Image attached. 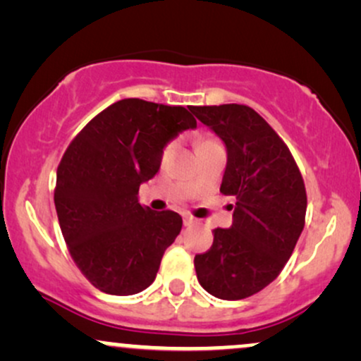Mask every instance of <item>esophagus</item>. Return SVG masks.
I'll return each mask as SVG.
<instances>
[{"label":"esophagus","instance_id":"obj_1","mask_svg":"<svg viewBox=\"0 0 361 361\" xmlns=\"http://www.w3.org/2000/svg\"><path fill=\"white\" fill-rule=\"evenodd\" d=\"M183 224H185V226H193V224H197V219L186 214V215H183Z\"/></svg>","mask_w":361,"mask_h":361}]
</instances>
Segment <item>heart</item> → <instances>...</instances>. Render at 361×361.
I'll return each mask as SVG.
<instances>
[{
	"label": "heart",
	"instance_id": "obj_1",
	"mask_svg": "<svg viewBox=\"0 0 361 361\" xmlns=\"http://www.w3.org/2000/svg\"><path fill=\"white\" fill-rule=\"evenodd\" d=\"M210 140H214V139H200L198 140V144H197V147L198 146H202V144H205V142H210ZM171 144H169V146H166L164 147V151H163V159H166V156L169 154V151H171Z\"/></svg>",
	"mask_w": 361,
	"mask_h": 361
}]
</instances>
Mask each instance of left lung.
<instances>
[{
  "label": "left lung",
  "instance_id": "1",
  "mask_svg": "<svg viewBox=\"0 0 361 361\" xmlns=\"http://www.w3.org/2000/svg\"><path fill=\"white\" fill-rule=\"evenodd\" d=\"M192 111L226 144L221 193L235 197L233 226L214 229L212 247L195 256V271L210 295L246 299L270 285L292 256L307 210L304 180L287 144L251 106Z\"/></svg>",
  "mask_w": 361,
  "mask_h": 361
}]
</instances>
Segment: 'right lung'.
Wrapping results in <instances>:
<instances>
[{
  "label": "right lung",
  "mask_w": 361,
  "mask_h": 361,
  "mask_svg": "<svg viewBox=\"0 0 361 361\" xmlns=\"http://www.w3.org/2000/svg\"><path fill=\"white\" fill-rule=\"evenodd\" d=\"M197 120L185 106L126 98L73 139L57 168L54 204L71 258L93 287L134 295L156 279L183 221L139 204V186L159 171L163 149Z\"/></svg>",
  "instance_id": "add662e5"
}]
</instances>
